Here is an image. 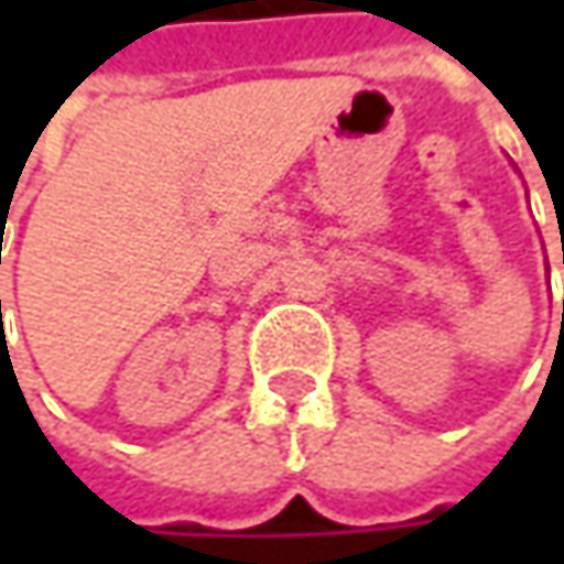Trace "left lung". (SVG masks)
<instances>
[{
	"label": "left lung",
	"instance_id": "left-lung-1",
	"mask_svg": "<svg viewBox=\"0 0 564 564\" xmlns=\"http://www.w3.org/2000/svg\"><path fill=\"white\" fill-rule=\"evenodd\" d=\"M562 263H564V250H562ZM562 326H564V301H562Z\"/></svg>",
	"mask_w": 564,
	"mask_h": 564
}]
</instances>
